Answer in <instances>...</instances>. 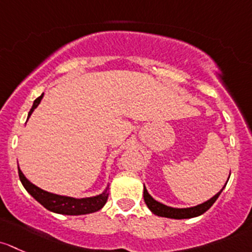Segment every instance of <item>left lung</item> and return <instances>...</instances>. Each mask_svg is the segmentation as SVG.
<instances>
[{"label":"left lung","instance_id":"obj_1","mask_svg":"<svg viewBox=\"0 0 252 252\" xmlns=\"http://www.w3.org/2000/svg\"><path fill=\"white\" fill-rule=\"evenodd\" d=\"M224 187H223V188H224ZM223 188L216 194V195L214 196V198H211L210 200H207L206 203L198 205V206L189 207V209H173V207L166 206V205L158 203L157 200H154V199L149 195V193L147 191L145 187H144V191H143V198H144L145 204H147V206L152 210L153 214L158 215V216L167 217V219H176V220L191 219V217L200 216V215H203L204 212H206L207 210H209L210 207L214 205L215 201L217 200V198L220 196V194L222 193Z\"/></svg>","mask_w":252,"mask_h":252}]
</instances>
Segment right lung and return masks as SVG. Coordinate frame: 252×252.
<instances>
[{
    "mask_svg": "<svg viewBox=\"0 0 252 252\" xmlns=\"http://www.w3.org/2000/svg\"><path fill=\"white\" fill-rule=\"evenodd\" d=\"M43 97V93L38 98H36L35 102H33L32 108L30 109L29 116L32 114V111L35 110L36 107L40 104L41 99ZM18 173H19L20 182H22L24 188L38 201L41 205L49 210V211L57 212V214L62 215H86V214H92V212L98 211V210L102 209L107 203L108 199V190L109 187L105 189V191L100 195L92 196V198H84V199H75V198H69V196H63V195H57V194L48 193V191L43 190V189L38 188L35 184H32L30 181H28L25 178V176L23 175V172L20 171V168H18Z\"/></svg>",
    "mask_w": 252,
    "mask_h": 252,
    "instance_id": "add662e5",
    "label": "right lung"
}]
</instances>
